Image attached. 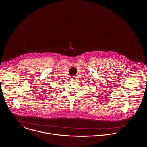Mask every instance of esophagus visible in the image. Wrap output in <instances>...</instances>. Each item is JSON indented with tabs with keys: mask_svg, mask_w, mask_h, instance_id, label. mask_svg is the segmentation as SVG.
Returning a JSON list of instances; mask_svg holds the SVG:
<instances>
[{
	"mask_svg": "<svg viewBox=\"0 0 147 147\" xmlns=\"http://www.w3.org/2000/svg\"><path fill=\"white\" fill-rule=\"evenodd\" d=\"M74 80H75V77H72V78H71V80H72V81H74Z\"/></svg>",
	"mask_w": 147,
	"mask_h": 147,
	"instance_id": "obj_1",
	"label": "esophagus"
}]
</instances>
